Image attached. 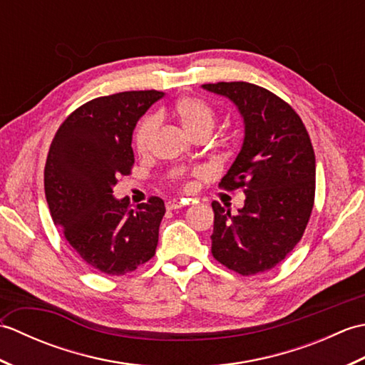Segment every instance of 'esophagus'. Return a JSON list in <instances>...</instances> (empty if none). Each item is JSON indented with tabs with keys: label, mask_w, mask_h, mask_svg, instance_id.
<instances>
[{
	"label": "esophagus",
	"mask_w": 365,
	"mask_h": 365,
	"mask_svg": "<svg viewBox=\"0 0 365 365\" xmlns=\"http://www.w3.org/2000/svg\"><path fill=\"white\" fill-rule=\"evenodd\" d=\"M185 204L188 202H185V200H168L166 208L168 210H177V208H182Z\"/></svg>",
	"instance_id": "obj_1"
}]
</instances>
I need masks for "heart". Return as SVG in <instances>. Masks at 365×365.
Masks as SVG:
<instances>
[{"mask_svg": "<svg viewBox=\"0 0 365 365\" xmlns=\"http://www.w3.org/2000/svg\"><path fill=\"white\" fill-rule=\"evenodd\" d=\"M170 113H173L175 120L180 123V127L190 138L199 133V131H208L210 133L213 130L215 115L212 108L196 97L180 98ZM155 128H157V119L152 118V115H147L138 123L133 135V147L139 155L149 152Z\"/></svg>", "mask_w": 365, "mask_h": 365, "instance_id": "b5f03b06", "label": "heart"}]
</instances>
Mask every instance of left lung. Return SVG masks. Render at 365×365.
Segmentation results:
<instances>
[{"instance_id":"left-lung-1","label":"left lung","mask_w":365,"mask_h":365,"mask_svg":"<svg viewBox=\"0 0 365 365\" xmlns=\"http://www.w3.org/2000/svg\"><path fill=\"white\" fill-rule=\"evenodd\" d=\"M242 114L245 139L220 187L243 188L232 215L213 202L212 254L224 267L251 276L274 268L301 240L315 196V153L304 123L273 92L245 81L202 84Z\"/></svg>"}]
</instances>
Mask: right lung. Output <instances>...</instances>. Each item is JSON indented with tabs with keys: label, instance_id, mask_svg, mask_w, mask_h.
<instances>
[{
	"label": "right lung",
	"instance_id": "1",
	"mask_svg": "<svg viewBox=\"0 0 365 365\" xmlns=\"http://www.w3.org/2000/svg\"><path fill=\"white\" fill-rule=\"evenodd\" d=\"M163 96L130 91L91 100L68 115L50 145L43 185L51 218L76 254L103 274L135 271L157 250L163 199L130 208V199H115L113 188L135 163L136 122Z\"/></svg>",
	"mask_w": 365,
	"mask_h": 365
}]
</instances>
